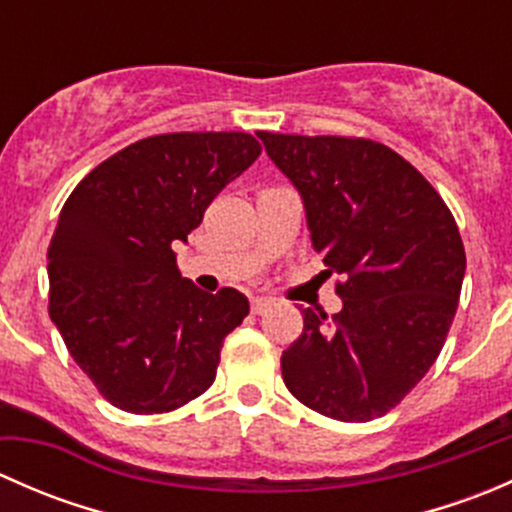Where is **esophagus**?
Listing matches in <instances>:
<instances>
[{"label": "esophagus", "instance_id": "34e87169", "mask_svg": "<svg viewBox=\"0 0 512 512\" xmlns=\"http://www.w3.org/2000/svg\"><path fill=\"white\" fill-rule=\"evenodd\" d=\"M272 304H275V302H272V299H267V297H255V299H252V312H255V314H265L267 309L272 307Z\"/></svg>", "mask_w": 512, "mask_h": 512}]
</instances>
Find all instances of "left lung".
Returning <instances> with one entry per match:
<instances>
[{"label": "left lung", "instance_id": "8db88e82", "mask_svg": "<svg viewBox=\"0 0 512 512\" xmlns=\"http://www.w3.org/2000/svg\"><path fill=\"white\" fill-rule=\"evenodd\" d=\"M302 195L314 252L337 272L342 312L302 309L282 352L297 401L337 421L384 416L441 354L461 297L466 250L451 210L409 163L369 138L260 131Z\"/></svg>", "mask_w": 512, "mask_h": 512}]
</instances>
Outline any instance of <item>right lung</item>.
I'll list each match as a JSON object with an SVG mask.
<instances>
[{
    "mask_svg": "<svg viewBox=\"0 0 512 512\" xmlns=\"http://www.w3.org/2000/svg\"><path fill=\"white\" fill-rule=\"evenodd\" d=\"M260 151L237 131L143 138L96 165L61 208L46 252L51 322L116 409L165 414L215 381L250 304L180 277L173 242Z\"/></svg>",
    "mask_w": 512,
    "mask_h": 512,
    "instance_id": "obj_1",
    "label": "right lung"
}]
</instances>
